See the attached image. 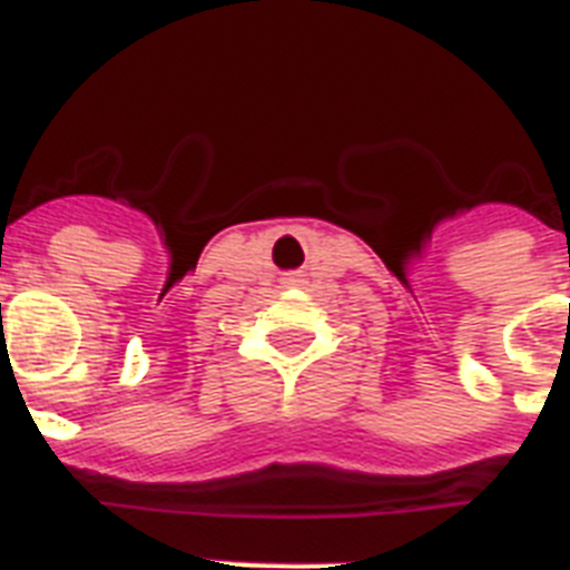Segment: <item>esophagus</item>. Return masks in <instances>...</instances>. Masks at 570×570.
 Returning <instances> with one entry per match:
<instances>
[{"label":"esophagus","mask_w":570,"mask_h":570,"mask_svg":"<svg viewBox=\"0 0 570 570\" xmlns=\"http://www.w3.org/2000/svg\"><path fill=\"white\" fill-rule=\"evenodd\" d=\"M288 282H291V285H294V282H299V279H296V276H288Z\"/></svg>","instance_id":"1"}]
</instances>
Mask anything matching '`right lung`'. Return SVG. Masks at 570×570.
Returning <instances> with one entry per match:
<instances>
[{
    "label": "right lung",
    "mask_w": 570,
    "mask_h": 570,
    "mask_svg": "<svg viewBox=\"0 0 570 570\" xmlns=\"http://www.w3.org/2000/svg\"><path fill=\"white\" fill-rule=\"evenodd\" d=\"M0 308H2V305H0Z\"/></svg>",
    "instance_id": "1"
}]
</instances>
